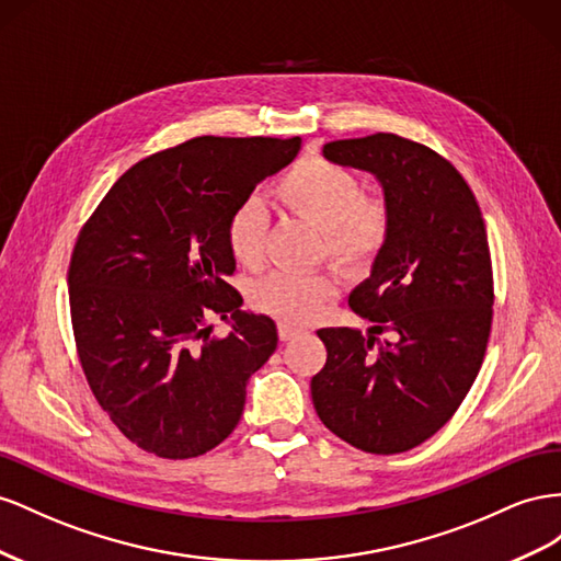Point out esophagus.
Segmentation results:
<instances>
[{
    "instance_id": "34e87169",
    "label": "esophagus",
    "mask_w": 561,
    "mask_h": 561,
    "mask_svg": "<svg viewBox=\"0 0 561 561\" xmlns=\"http://www.w3.org/2000/svg\"><path fill=\"white\" fill-rule=\"evenodd\" d=\"M302 333V329H298V327H289V324H279V341H294L296 335H300Z\"/></svg>"
}]
</instances>
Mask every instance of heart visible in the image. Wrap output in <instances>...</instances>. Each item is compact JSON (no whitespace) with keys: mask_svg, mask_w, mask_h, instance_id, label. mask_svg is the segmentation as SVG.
Masks as SVG:
<instances>
[{"mask_svg":"<svg viewBox=\"0 0 561 561\" xmlns=\"http://www.w3.org/2000/svg\"><path fill=\"white\" fill-rule=\"evenodd\" d=\"M277 199L294 214L324 230L327 255L343 265H364L382 249L390 232V209L382 197L362 195L357 173L322 157H308L286 171ZM267 214L263 204L247 199L230 214L226 239L232 259L244 267H259L265 253ZM329 272H270L253 286L251 302L284 324H306L335 296Z\"/></svg>","mask_w":561,"mask_h":561,"instance_id":"obj_1","label":"heart"}]
</instances>
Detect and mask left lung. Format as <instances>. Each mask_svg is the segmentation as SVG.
<instances>
[{"instance_id": "left-lung-1", "label": "left lung", "mask_w": 561, "mask_h": 561, "mask_svg": "<svg viewBox=\"0 0 561 561\" xmlns=\"http://www.w3.org/2000/svg\"><path fill=\"white\" fill-rule=\"evenodd\" d=\"M322 154L376 175L390 232L350 294L374 327L317 331L327 364L312 402L343 442L402 454L444 427L482 366L493 314L484 218L462 175L421 142L374 134L327 142ZM382 330L390 340L377 339Z\"/></svg>"}]
</instances>
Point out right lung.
<instances>
[{"mask_svg": "<svg viewBox=\"0 0 561 561\" xmlns=\"http://www.w3.org/2000/svg\"><path fill=\"white\" fill-rule=\"evenodd\" d=\"M302 140L202 136L126 171L79 232L70 310L89 386L124 437L159 458L211 451L242 419L247 382L277 347L267 314L226 282L230 214ZM231 317L226 340L208 317Z\"/></svg>", "mask_w": 561, "mask_h": 561, "instance_id": "1", "label": "right lung"}]
</instances>
